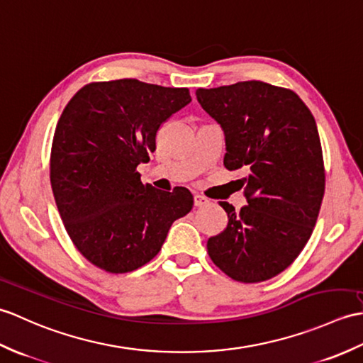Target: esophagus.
Instances as JSON below:
<instances>
[{
  "label": "esophagus",
  "mask_w": 363,
  "mask_h": 363,
  "mask_svg": "<svg viewBox=\"0 0 363 363\" xmlns=\"http://www.w3.org/2000/svg\"><path fill=\"white\" fill-rule=\"evenodd\" d=\"M208 203H209V200H208L206 197L200 196V194H196V196H194V205H196V206H205V205H208Z\"/></svg>",
  "instance_id": "esophagus-1"
}]
</instances>
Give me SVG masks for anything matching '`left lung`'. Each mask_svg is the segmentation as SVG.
<instances>
[{"label": "left lung", "instance_id": "8db88e82", "mask_svg": "<svg viewBox=\"0 0 363 363\" xmlns=\"http://www.w3.org/2000/svg\"><path fill=\"white\" fill-rule=\"evenodd\" d=\"M197 101L220 124L230 171L244 169L247 206L220 202L228 225L208 239V255L240 283H261L286 270L315 227L325 194V166L315 119L292 90L245 80L199 88Z\"/></svg>", "mask_w": 363, "mask_h": 363}]
</instances>
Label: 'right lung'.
Returning a JSON list of instances; mask_svg holds the SVG:
<instances>
[{
    "instance_id": "right-lung-1",
    "label": "right lung",
    "mask_w": 363,
    "mask_h": 363,
    "mask_svg": "<svg viewBox=\"0 0 363 363\" xmlns=\"http://www.w3.org/2000/svg\"><path fill=\"white\" fill-rule=\"evenodd\" d=\"M191 102L188 88L119 79L72 96L55 127L51 186L63 225L88 261L127 273L155 257L194 199L141 183L136 166L157 149L160 125Z\"/></svg>"
}]
</instances>
